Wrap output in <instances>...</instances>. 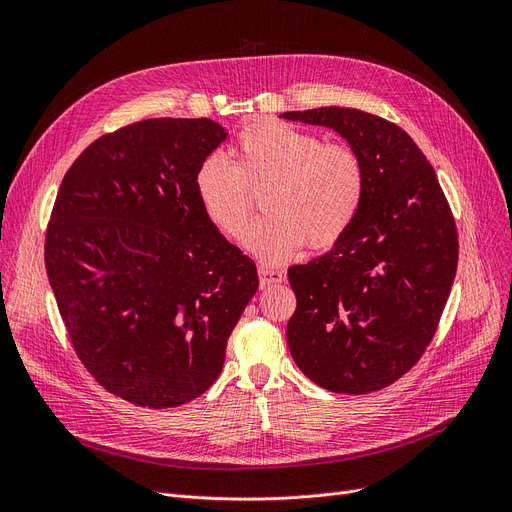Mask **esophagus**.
<instances>
[{
	"label": "esophagus",
	"mask_w": 512,
	"mask_h": 512,
	"mask_svg": "<svg viewBox=\"0 0 512 512\" xmlns=\"http://www.w3.org/2000/svg\"><path fill=\"white\" fill-rule=\"evenodd\" d=\"M284 278H286V274L280 272V270H272V267H265V265L259 267V284H261V288H270L274 284H280V282H284Z\"/></svg>",
	"instance_id": "obj_1"
}]
</instances>
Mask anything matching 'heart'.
Instances as JSON below:
<instances>
[{
  "instance_id": "b5f03b06",
  "label": "heart",
  "mask_w": 512,
  "mask_h": 512,
  "mask_svg": "<svg viewBox=\"0 0 512 512\" xmlns=\"http://www.w3.org/2000/svg\"><path fill=\"white\" fill-rule=\"evenodd\" d=\"M236 161L209 153L197 168V197L209 220L236 238L251 213V188L265 186V213L249 228L245 247L270 265L288 261L305 242L326 249L348 230L363 201L359 153L344 143H321L313 132L263 120L242 128Z\"/></svg>"
}]
</instances>
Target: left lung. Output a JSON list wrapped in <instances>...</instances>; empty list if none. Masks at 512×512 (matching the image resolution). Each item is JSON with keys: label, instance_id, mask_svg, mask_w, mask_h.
<instances>
[{"label": "left lung", "instance_id": "1", "mask_svg": "<svg viewBox=\"0 0 512 512\" xmlns=\"http://www.w3.org/2000/svg\"><path fill=\"white\" fill-rule=\"evenodd\" d=\"M282 118L336 130L365 172L361 207L334 249L288 270L297 294L290 355L330 392H378L421 359L438 330L459 261L450 205L400 126L353 107Z\"/></svg>", "mask_w": 512, "mask_h": 512}]
</instances>
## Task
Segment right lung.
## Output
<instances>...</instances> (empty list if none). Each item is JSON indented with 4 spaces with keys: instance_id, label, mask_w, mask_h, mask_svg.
I'll list each match as a JSON object with an SVG mask.
<instances>
[{
    "instance_id": "1",
    "label": "right lung",
    "mask_w": 512,
    "mask_h": 512,
    "mask_svg": "<svg viewBox=\"0 0 512 512\" xmlns=\"http://www.w3.org/2000/svg\"><path fill=\"white\" fill-rule=\"evenodd\" d=\"M224 139L209 118L128 124L76 157L53 203L45 267L76 357L137 407H180L218 380L259 288L197 197Z\"/></svg>"
}]
</instances>
